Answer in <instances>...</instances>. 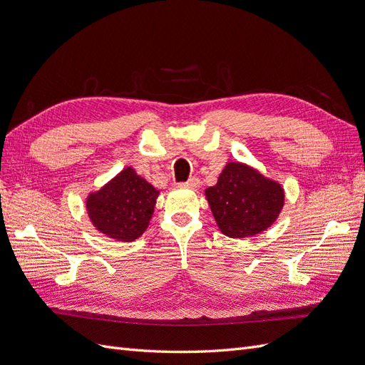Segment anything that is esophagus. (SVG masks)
Segmentation results:
<instances>
[{
  "mask_svg": "<svg viewBox=\"0 0 365 365\" xmlns=\"http://www.w3.org/2000/svg\"><path fill=\"white\" fill-rule=\"evenodd\" d=\"M178 185L184 187V189H196V187H200V178H196V176H193V178H190L189 181L180 182Z\"/></svg>",
  "mask_w": 365,
  "mask_h": 365,
  "instance_id": "1",
  "label": "esophagus"
}]
</instances>
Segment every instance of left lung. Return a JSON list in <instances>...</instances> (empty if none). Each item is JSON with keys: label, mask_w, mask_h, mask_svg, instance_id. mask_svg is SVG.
I'll return each mask as SVG.
<instances>
[{"label": "left lung", "mask_w": 365, "mask_h": 365, "mask_svg": "<svg viewBox=\"0 0 365 365\" xmlns=\"http://www.w3.org/2000/svg\"><path fill=\"white\" fill-rule=\"evenodd\" d=\"M219 230L242 239L268 230L284 204L283 187L244 163H228L216 185L205 190Z\"/></svg>", "instance_id": "8db88e82"}]
</instances>
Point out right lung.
<instances>
[{"label":"right lung","instance_id":"add662e5","mask_svg":"<svg viewBox=\"0 0 365 365\" xmlns=\"http://www.w3.org/2000/svg\"><path fill=\"white\" fill-rule=\"evenodd\" d=\"M160 192L126 168L101 190L86 197V212L97 231L120 240L134 242L145 233Z\"/></svg>","mask_w":365,"mask_h":365}]
</instances>
